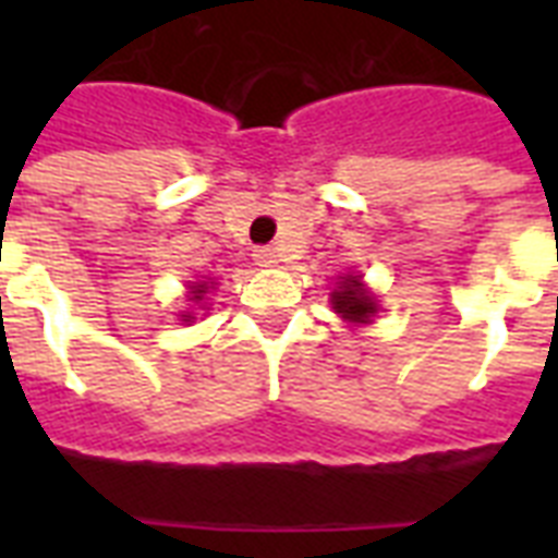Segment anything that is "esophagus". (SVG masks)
I'll return each instance as SVG.
<instances>
[{"label": "esophagus", "instance_id": "esophagus-1", "mask_svg": "<svg viewBox=\"0 0 558 558\" xmlns=\"http://www.w3.org/2000/svg\"><path fill=\"white\" fill-rule=\"evenodd\" d=\"M254 263L257 266H275L278 263V254L271 245H260V248H254Z\"/></svg>", "mask_w": 558, "mask_h": 558}]
</instances>
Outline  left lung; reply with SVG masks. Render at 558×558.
Here are the masks:
<instances>
[{
    "mask_svg": "<svg viewBox=\"0 0 558 558\" xmlns=\"http://www.w3.org/2000/svg\"><path fill=\"white\" fill-rule=\"evenodd\" d=\"M332 310H336L341 318H348V322L365 324L371 322V315L376 313V304H373V298L362 289L359 278H348L341 280V287L332 292Z\"/></svg>",
    "mask_w": 558,
    "mask_h": 558,
    "instance_id": "1",
    "label": "left lung"
}]
</instances>
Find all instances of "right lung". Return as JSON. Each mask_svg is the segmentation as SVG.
<instances>
[{
  "instance_id": "1",
  "label": "right lung",
  "mask_w": 558,
  "mask_h": 558,
  "mask_svg": "<svg viewBox=\"0 0 558 558\" xmlns=\"http://www.w3.org/2000/svg\"><path fill=\"white\" fill-rule=\"evenodd\" d=\"M205 289H208V287H205V283H199V287H193V301H202V295H205ZM187 318H191V315H185V322H187Z\"/></svg>"
}]
</instances>
